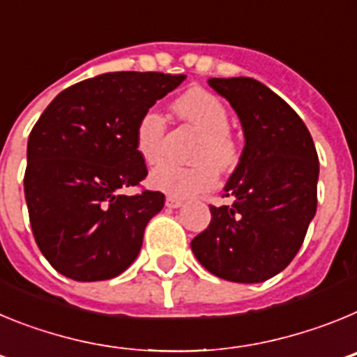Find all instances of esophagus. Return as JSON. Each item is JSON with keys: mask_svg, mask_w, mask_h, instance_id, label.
<instances>
[{"mask_svg": "<svg viewBox=\"0 0 357 357\" xmlns=\"http://www.w3.org/2000/svg\"><path fill=\"white\" fill-rule=\"evenodd\" d=\"M166 206H168L169 209H176V207L182 206V200H181V198L172 197V195H169V197L166 198Z\"/></svg>", "mask_w": 357, "mask_h": 357, "instance_id": "34e87169", "label": "esophagus"}]
</instances>
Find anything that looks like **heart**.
<instances>
[{
    "mask_svg": "<svg viewBox=\"0 0 357 357\" xmlns=\"http://www.w3.org/2000/svg\"><path fill=\"white\" fill-rule=\"evenodd\" d=\"M182 121L200 130L193 148V164L162 162L150 175L151 188L172 197H191L213 188L218 170L229 172L239 159V148L229 130V110L220 98L202 87H191L173 103ZM166 119L157 110H146L135 125V150L148 164L162 159Z\"/></svg>",
    "mask_w": 357,
    "mask_h": 357,
    "instance_id": "obj_1",
    "label": "heart"
}]
</instances>
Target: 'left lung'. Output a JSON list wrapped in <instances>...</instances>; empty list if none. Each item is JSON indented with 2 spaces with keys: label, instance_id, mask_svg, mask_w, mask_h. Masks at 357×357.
I'll return each mask as SVG.
<instances>
[{
  "label": "left lung",
  "instance_id": "1",
  "mask_svg": "<svg viewBox=\"0 0 357 357\" xmlns=\"http://www.w3.org/2000/svg\"><path fill=\"white\" fill-rule=\"evenodd\" d=\"M241 121L245 148L211 223L191 241L206 270L232 282H263L282 272L317 213L318 153L307 127L280 96L254 78H211Z\"/></svg>",
  "mask_w": 357,
  "mask_h": 357
}]
</instances>
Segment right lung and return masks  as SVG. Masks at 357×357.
I'll return each instance as SVG.
<instances>
[{
  "label": "right lung",
  "instance_id": "1",
  "mask_svg": "<svg viewBox=\"0 0 357 357\" xmlns=\"http://www.w3.org/2000/svg\"><path fill=\"white\" fill-rule=\"evenodd\" d=\"M184 75L119 71L78 82L46 107L28 137L30 225L56 272L80 282L119 275L135 261L160 191L121 195L148 175L135 125Z\"/></svg>",
  "mask_w": 357,
  "mask_h": 357
}]
</instances>
